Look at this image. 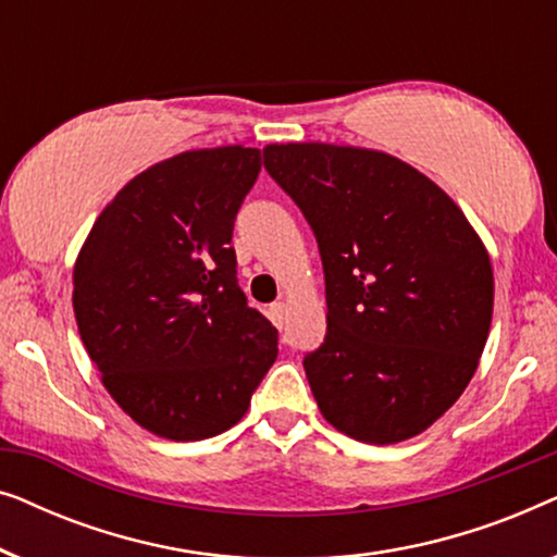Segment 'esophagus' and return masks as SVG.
<instances>
[{
	"label": "esophagus",
	"mask_w": 557,
	"mask_h": 557,
	"mask_svg": "<svg viewBox=\"0 0 557 557\" xmlns=\"http://www.w3.org/2000/svg\"><path fill=\"white\" fill-rule=\"evenodd\" d=\"M286 317H288V307H286V304H284V301L273 304V307H271V319H273V324L278 326V330H284Z\"/></svg>",
	"instance_id": "esophagus-1"
}]
</instances>
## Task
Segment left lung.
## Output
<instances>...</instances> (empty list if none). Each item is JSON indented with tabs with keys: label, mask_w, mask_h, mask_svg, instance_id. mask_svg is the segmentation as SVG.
Returning a JSON list of instances; mask_svg holds the SVG:
<instances>
[{
	"label": "left lung",
	"mask_w": 557,
	"mask_h": 557,
	"mask_svg": "<svg viewBox=\"0 0 557 557\" xmlns=\"http://www.w3.org/2000/svg\"><path fill=\"white\" fill-rule=\"evenodd\" d=\"M263 164L322 253L326 337L304 370L324 421L375 446L418 436L479 368L494 309L486 246L436 182L387 151L265 144Z\"/></svg>",
	"instance_id": "left-lung-1"
}]
</instances>
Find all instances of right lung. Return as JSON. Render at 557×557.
I'll use <instances>...</instances> for the list:
<instances>
[{
  "label": "right lung",
  "instance_id": "obj_1",
  "mask_svg": "<svg viewBox=\"0 0 557 557\" xmlns=\"http://www.w3.org/2000/svg\"><path fill=\"white\" fill-rule=\"evenodd\" d=\"M261 151L227 144L136 174L73 265V311L119 408L154 436L202 441L240 421L278 332L235 278L233 223Z\"/></svg>",
  "mask_w": 557,
  "mask_h": 557
}]
</instances>
